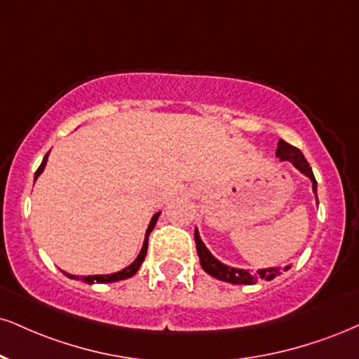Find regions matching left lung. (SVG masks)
Returning <instances> with one entry per match:
<instances>
[{
  "instance_id": "1",
  "label": "left lung",
  "mask_w": 359,
  "mask_h": 359,
  "mask_svg": "<svg viewBox=\"0 0 359 359\" xmlns=\"http://www.w3.org/2000/svg\"><path fill=\"white\" fill-rule=\"evenodd\" d=\"M276 155L280 162H291L301 174H304L308 179L313 182V192L316 196L318 202V182L314 179L313 168L304 158L303 152L296 147L289 145L287 142L279 140L278 150H276ZM194 237H196V245H197V254L198 259H201L202 269L205 271L207 274H210L212 278L219 280H226V283L231 284H256L259 280H271L274 279L276 276H279L283 271H287L289 266L286 267H266V269H259L257 273H249L248 269H237V267H231L227 264H222L219 259H215L210 250L205 248V244L202 243L201 236H198V231L196 227V232H194Z\"/></svg>"
}]
</instances>
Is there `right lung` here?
Segmentation results:
<instances>
[{
  "label": "right lung",
  "mask_w": 359,
  "mask_h": 359,
  "mask_svg": "<svg viewBox=\"0 0 359 359\" xmlns=\"http://www.w3.org/2000/svg\"><path fill=\"white\" fill-rule=\"evenodd\" d=\"M46 161H48V154L45 155V158H43L41 165L38 167V170H36V172H34V180H36L38 177H40V174H41V172H43V168H45V165H46ZM158 215H161V212L154 214L152 221H150L149 227H147V232H145V239H144V245H142V249H140V254H138L135 261H133L130 266H127V267H125V269L118 271V273H114V274H98V276H73V274H68V273H65V271H63V274L67 276V278H70V279L83 280V283H86V284H93V283H100V284H105V283H116V280H122V279H128V278H132V276L135 274L138 269H140L142 262H144V259H145V254H147V248H149V236H150V232L154 231L155 224H157V219H158Z\"/></svg>",
  "instance_id": "obj_1"
}]
</instances>
